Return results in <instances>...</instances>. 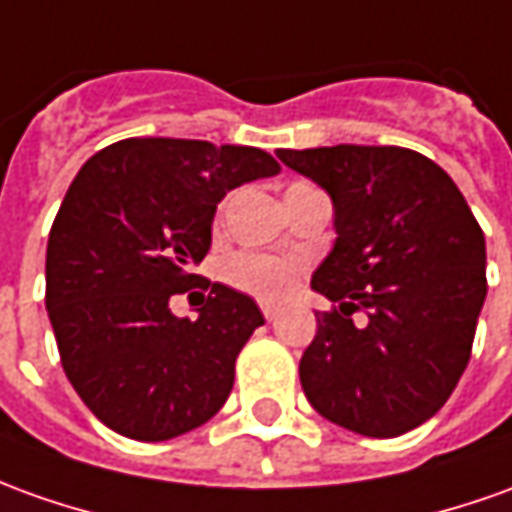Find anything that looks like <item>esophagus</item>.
I'll use <instances>...</instances> for the list:
<instances>
[{
    "mask_svg": "<svg viewBox=\"0 0 512 512\" xmlns=\"http://www.w3.org/2000/svg\"><path fill=\"white\" fill-rule=\"evenodd\" d=\"M262 315H264V320H276L278 309L276 306H270V303H262Z\"/></svg>",
    "mask_w": 512,
    "mask_h": 512,
    "instance_id": "esophagus-1",
    "label": "esophagus"
}]
</instances>
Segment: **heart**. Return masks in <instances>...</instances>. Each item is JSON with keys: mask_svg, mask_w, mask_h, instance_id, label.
Here are the masks:
<instances>
[{"mask_svg": "<svg viewBox=\"0 0 512 512\" xmlns=\"http://www.w3.org/2000/svg\"><path fill=\"white\" fill-rule=\"evenodd\" d=\"M225 281L267 303L284 301L298 281V264L264 253H236L225 262Z\"/></svg>", "mask_w": 512, "mask_h": 512, "instance_id": "heart-1", "label": "heart"}]
</instances>
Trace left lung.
<instances>
[{"mask_svg":"<svg viewBox=\"0 0 512 512\" xmlns=\"http://www.w3.org/2000/svg\"><path fill=\"white\" fill-rule=\"evenodd\" d=\"M334 200L337 242L312 290L340 303L315 312L301 387L331 424L396 438L449 401L471 359L485 295V234L463 192L407 147L278 150ZM365 311L359 330L350 315Z\"/></svg>","mask_w":512,"mask_h":512,"instance_id":"left-lung-1","label":"left lung"}]
</instances>
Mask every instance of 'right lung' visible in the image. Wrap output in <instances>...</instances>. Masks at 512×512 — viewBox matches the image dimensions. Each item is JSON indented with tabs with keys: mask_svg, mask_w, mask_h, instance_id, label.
Listing matches in <instances>:
<instances>
[{
	"mask_svg": "<svg viewBox=\"0 0 512 512\" xmlns=\"http://www.w3.org/2000/svg\"><path fill=\"white\" fill-rule=\"evenodd\" d=\"M278 169L259 147L122 139L77 172L49 231L47 312L66 379L108 429L158 443L220 412L262 312L225 284H203L197 320L169 298L203 281L222 197Z\"/></svg>",
	"mask_w": 512,
	"mask_h": 512,
	"instance_id": "add662e5",
	"label": "right lung"
}]
</instances>
